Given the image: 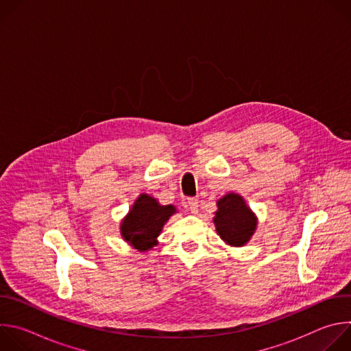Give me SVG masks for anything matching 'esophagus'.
Masks as SVG:
<instances>
[{"mask_svg": "<svg viewBox=\"0 0 351 351\" xmlns=\"http://www.w3.org/2000/svg\"><path fill=\"white\" fill-rule=\"evenodd\" d=\"M187 207L191 211V214H197L198 213V199L197 198H187Z\"/></svg>", "mask_w": 351, "mask_h": 351, "instance_id": "esophagus-1", "label": "esophagus"}]
</instances>
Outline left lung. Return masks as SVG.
Wrapping results in <instances>:
<instances>
[{
  "mask_svg": "<svg viewBox=\"0 0 351 351\" xmlns=\"http://www.w3.org/2000/svg\"><path fill=\"white\" fill-rule=\"evenodd\" d=\"M214 223L219 237L232 247L244 245L256 232L257 217L240 194L229 193L218 199Z\"/></svg>",
  "mask_w": 351,
  "mask_h": 351,
  "instance_id": "left-lung-1",
  "label": "left lung"
}]
</instances>
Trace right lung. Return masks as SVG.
I'll return each mask as SVG.
<instances>
[{
    "label": "right lung",
    "instance_id": "add662e5",
    "mask_svg": "<svg viewBox=\"0 0 351 351\" xmlns=\"http://www.w3.org/2000/svg\"><path fill=\"white\" fill-rule=\"evenodd\" d=\"M175 213L173 206H161L154 197L140 194L121 223V234L133 248L148 252L158 244L157 237Z\"/></svg>",
    "mask_w": 351,
    "mask_h": 351
}]
</instances>
